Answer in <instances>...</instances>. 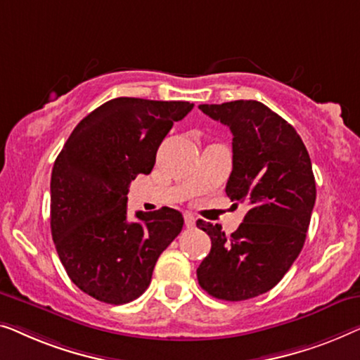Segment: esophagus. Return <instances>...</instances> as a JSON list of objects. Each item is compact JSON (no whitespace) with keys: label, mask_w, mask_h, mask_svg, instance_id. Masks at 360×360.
<instances>
[{"label":"esophagus","mask_w":360,"mask_h":360,"mask_svg":"<svg viewBox=\"0 0 360 360\" xmlns=\"http://www.w3.org/2000/svg\"><path fill=\"white\" fill-rule=\"evenodd\" d=\"M184 224H186L187 229H194V226H195V219L192 215L186 214L184 215Z\"/></svg>","instance_id":"1"}]
</instances>
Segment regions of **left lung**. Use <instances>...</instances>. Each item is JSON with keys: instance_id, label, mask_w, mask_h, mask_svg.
I'll return each instance as SVG.
<instances>
[{"instance_id": "1", "label": "left lung", "mask_w": 360, "mask_h": 360, "mask_svg": "<svg viewBox=\"0 0 360 360\" xmlns=\"http://www.w3.org/2000/svg\"><path fill=\"white\" fill-rule=\"evenodd\" d=\"M233 135L226 195L248 212L230 236L220 225L197 226L212 240L197 269L209 295L241 302L271 290L300 255L316 199L310 155L287 120L259 101L200 104Z\"/></svg>"}]
</instances>
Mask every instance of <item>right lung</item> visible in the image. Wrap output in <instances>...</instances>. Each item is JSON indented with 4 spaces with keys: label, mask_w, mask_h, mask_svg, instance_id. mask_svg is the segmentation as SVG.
Listing matches in <instances>:
<instances>
[{
    "label": "right lung",
    "mask_w": 360,
    "mask_h": 360,
    "mask_svg": "<svg viewBox=\"0 0 360 360\" xmlns=\"http://www.w3.org/2000/svg\"><path fill=\"white\" fill-rule=\"evenodd\" d=\"M186 101L110 99L75 127L55 160L50 229L72 282L96 300L122 305L151 282L161 252L182 230L181 212L163 207L127 220L129 186L150 174L156 151Z\"/></svg>",
    "instance_id": "obj_1"
}]
</instances>
